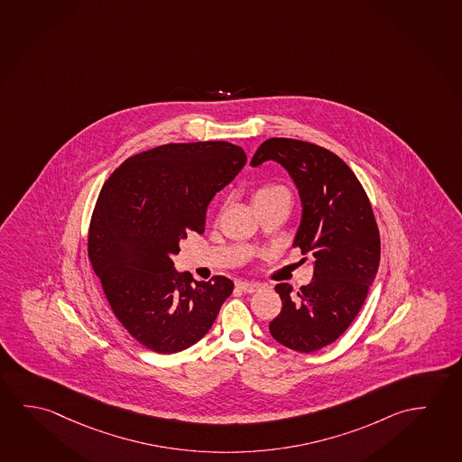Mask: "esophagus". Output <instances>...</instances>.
<instances>
[{
  "mask_svg": "<svg viewBox=\"0 0 462 462\" xmlns=\"http://www.w3.org/2000/svg\"><path fill=\"white\" fill-rule=\"evenodd\" d=\"M236 286H237V289H241L242 292L245 293H254L260 289V284H256V282H247V281H237Z\"/></svg>",
  "mask_w": 462,
  "mask_h": 462,
  "instance_id": "34e87169",
  "label": "esophagus"
}]
</instances>
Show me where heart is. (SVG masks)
I'll return each mask as SVG.
<instances>
[{"label": "heart", "mask_w": 462, "mask_h": 462, "mask_svg": "<svg viewBox=\"0 0 462 462\" xmlns=\"http://www.w3.org/2000/svg\"><path fill=\"white\" fill-rule=\"evenodd\" d=\"M279 192H287V190L284 188H281V186H263V188L256 190L255 196H254V202L260 200V199L270 198V196H274V194H279Z\"/></svg>", "instance_id": "obj_1"}]
</instances>
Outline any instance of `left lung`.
Masks as SVG:
<instances>
[{"instance_id":"left-lung-1","label":"left lung","mask_w":462,"mask_h":462,"mask_svg":"<svg viewBox=\"0 0 462 462\" xmlns=\"http://www.w3.org/2000/svg\"><path fill=\"white\" fill-rule=\"evenodd\" d=\"M266 161L281 163L299 189L293 247L315 260L313 279L299 292L286 282L274 287L282 310L270 332L291 350L316 352L348 329L366 300L381 260L379 229L366 190L338 155L307 141L270 138L250 165Z\"/></svg>"}]
</instances>
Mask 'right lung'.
Returning a JSON list of instances; mask_svg holds the SVG:
<instances>
[{"mask_svg": "<svg viewBox=\"0 0 462 462\" xmlns=\"http://www.w3.org/2000/svg\"><path fill=\"white\" fill-rule=\"evenodd\" d=\"M247 162L226 141L163 144L133 155L104 183L89 223L88 256L114 315L162 355L206 336L235 284L178 273L188 233H204L207 207Z\"/></svg>", "mask_w": 462, "mask_h": 462, "instance_id": "add662e5", "label": "right lung"}]
</instances>
